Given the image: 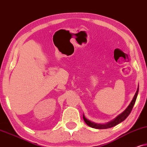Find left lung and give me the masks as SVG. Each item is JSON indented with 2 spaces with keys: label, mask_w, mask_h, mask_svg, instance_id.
I'll use <instances>...</instances> for the list:
<instances>
[{
  "label": "left lung",
  "mask_w": 147,
  "mask_h": 147,
  "mask_svg": "<svg viewBox=\"0 0 147 147\" xmlns=\"http://www.w3.org/2000/svg\"><path fill=\"white\" fill-rule=\"evenodd\" d=\"M138 88H139V87H138L137 91H136V93H135L134 96V97H133L132 100L130 102V105H129L127 107V108L125 109V110L123 111L122 113H120L119 116H117L115 119H113L112 121H111V122H109L107 123V124H96V123L93 122H91V121L87 120V119L85 118V116L83 115L84 121H85L86 124H87L89 126L91 127V128H96V129L109 128H111V127L116 126L117 124H120V122H123V121H124L125 119H126L127 117L129 116V114L130 113L131 111H132V109L133 108V106H134V105L135 103V101H136V97H137V95H138Z\"/></svg>",
  "instance_id": "1"
}]
</instances>
